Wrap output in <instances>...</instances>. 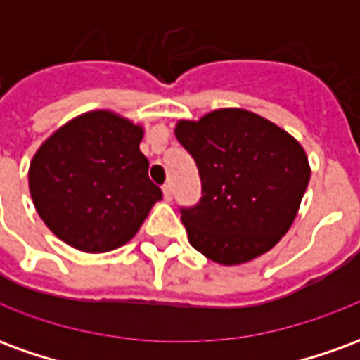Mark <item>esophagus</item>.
I'll list each match as a JSON object with an SVG mask.
<instances>
[{"label":"esophagus","instance_id":"esophagus-1","mask_svg":"<svg viewBox=\"0 0 360 360\" xmlns=\"http://www.w3.org/2000/svg\"><path fill=\"white\" fill-rule=\"evenodd\" d=\"M162 191H164V198H165V200H172V198H173L172 185H164V187H162Z\"/></svg>","mask_w":360,"mask_h":360}]
</instances>
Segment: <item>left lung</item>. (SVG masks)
I'll list each match as a JSON object with an SVG mask.
<instances>
[{"label": "left lung", "instance_id": "1", "mask_svg": "<svg viewBox=\"0 0 360 360\" xmlns=\"http://www.w3.org/2000/svg\"><path fill=\"white\" fill-rule=\"evenodd\" d=\"M175 136L202 183L200 200L179 210L188 243L226 266L268 252L291 227L309 185L301 144L268 119L237 108L179 121Z\"/></svg>", "mask_w": 360, "mask_h": 360}]
</instances>
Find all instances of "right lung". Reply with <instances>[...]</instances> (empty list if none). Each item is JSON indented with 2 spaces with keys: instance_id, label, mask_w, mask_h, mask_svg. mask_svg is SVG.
<instances>
[{
  "instance_id": "right-lung-1",
  "label": "right lung",
  "mask_w": 360,
  "mask_h": 360,
  "mask_svg": "<svg viewBox=\"0 0 360 360\" xmlns=\"http://www.w3.org/2000/svg\"><path fill=\"white\" fill-rule=\"evenodd\" d=\"M141 141L142 127L100 110L44 142L30 162L28 187L51 233L84 252H108L133 239L162 200Z\"/></svg>"
}]
</instances>
